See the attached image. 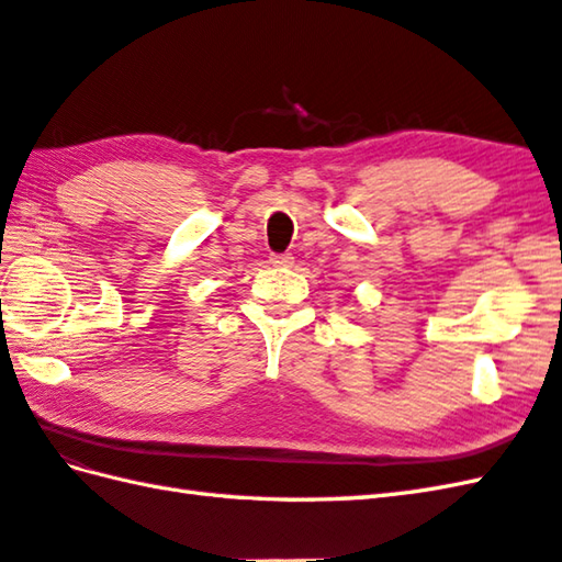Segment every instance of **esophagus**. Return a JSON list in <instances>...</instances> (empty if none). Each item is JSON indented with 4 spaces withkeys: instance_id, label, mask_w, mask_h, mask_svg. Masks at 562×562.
I'll return each mask as SVG.
<instances>
[{
    "instance_id": "obj_1",
    "label": "esophagus",
    "mask_w": 562,
    "mask_h": 562,
    "mask_svg": "<svg viewBox=\"0 0 562 562\" xmlns=\"http://www.w3.org/2000/svg\"><path fill=\"white\" fill-rule=\"evenodd\" d=\"M270 262H272V266H278V268H290L294 262V256L292 254H272Z\"/></svg>"
}]
</instances>
